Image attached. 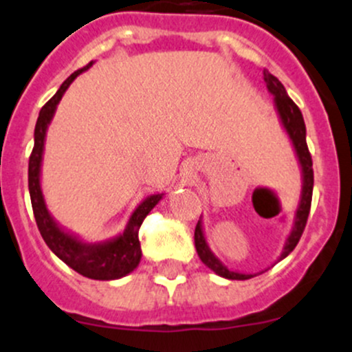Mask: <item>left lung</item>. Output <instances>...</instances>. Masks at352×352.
I'll use <instances>...</instances> for the list:
<instances>
[{"instance_id": "1", "label": "left lung", "mask_w": 352, "mask_h": 352, "mask_svg": "<svg viewBox=\"0 0 352 352\" xmlns=\"http://www.w3.org/2000/svg\"><path fill=\"white\" fill-rule=\"evenodd\" d=\"M263 80H265L267 83V90H269L270 96L274 97V107H276L280 124H283L284 131H286L291 144H293L294 154L296 157H298V164L299 168H301V181H302L301 197H299L298 208H296L294 212L293 229H291L289 236L286 238L283 253H280V256L277 258V262H280V260L286 258V256L296 248L302 231H305L306 221H308L309 205H311V193H313V162H311V155H309V151H308V145H306V126H305V120H302L301 111H299V107L293 102V99L287 96L286 89H284L283 83L279 82V78H276L272 73L263 72ZM195 248H197V253L198 256H200L201 262H204L208 269L214 270L217 276L224 277V279L246 280L256 276V274H245V272H238V270H231L228 265H224V263L214 255V252H212L210 246H208L207 238H205L201 217L200 221H198L197 228H195Z\"/></svg>"}]
</instances>
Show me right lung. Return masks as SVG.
<instances>
[{
    "instance_id": "add662e5",
    "label": "right lung",
    "mask_w": 352,
    "mask_h": 352,
    "mask_svg": "<svg viewBox=\"0 0 352 352\" xmlns=\"http://www.w3.org/2000/svg\"><path fill=\"white\" fill-rule=\"evenodd\" d=\"M92 65L94 61H90L82 69H76L75 73H72L63 82V85L59 87L53 99L47 100L46 106L41 109L36 130H34V151L29 159V191L37 228H39L41 236L46 241V245L50 246L51 252L59 260H63L69 269L78 272L80 276L96 280H116L133 272L138 263H140L142 248L140 241H138V229H140L142 222L147 217L148 212L162 200L164 193H155L144 198L133 210V214L130 215V219H128L126 228L118 236L100 243H89L69 232L63 226H59V222L51 215L50 208H47L43 186H41L47 128L53 121L59 100L65 96L73 80L80 73L87 72Z\"/></svg>"
}]
</instances>
